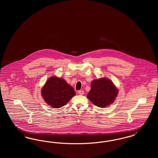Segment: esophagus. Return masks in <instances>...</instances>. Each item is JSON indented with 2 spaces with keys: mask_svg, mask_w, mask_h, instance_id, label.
I'll use <instances>...</instances> for the list:
<instances>
[{
  "mask_svg": "<svg viewBox=\"0 0 158 158\" xmlns=\"http://www.w3.org/2000/svg\"><path fill=\"white\" fill-rule=\"evenodd\" d=\"M78 94H79V95H82L84 94V91L82 90H80L78 91Z\"/></svg>",
  "mask_w": 158,
  "mask_h": 158,
  "instance_id": "1",
  "label": "esophagus"
}]
</instances>
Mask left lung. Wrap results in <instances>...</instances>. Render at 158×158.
<instances>
[{
  "label": "left lung",
  "mask_w": 158,
  "mask_h": 158,
  "mask_svg": "<svg viewBox=\"0 0 158 158\" xmlns=\"http://www.w3.org/2000/svg\"><path fill=\"white\" fill-rule=\"evenodd\" d=\"M90 90L87 97L96 106L105 108L114 102L118 95V89L113 82L102 77L94 80L90 84Z\"/></svg>",
  "instance_id": "8db88e82"
}]
</instances>
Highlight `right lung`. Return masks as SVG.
I'll use <instances>...</instances> for the list:
<instances>
[{
	"mask_svg": "<svg viewBox=\"0 0 158 158\" xmlns=\"http://www.w3.org/2000/svg\"><path fill=\"white\" fill-rule=\"evenodd\" d=\"M41 92L45 102L54 108L66 105L76 95L72 86L64 79L55 76L47 81Z\"/></svg>",
	"mask_w": 158,
	"mask_h": 158,
	"instance_id": "1",
	"label": "right lung"
}]
</instances>
